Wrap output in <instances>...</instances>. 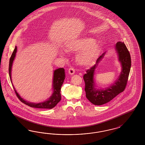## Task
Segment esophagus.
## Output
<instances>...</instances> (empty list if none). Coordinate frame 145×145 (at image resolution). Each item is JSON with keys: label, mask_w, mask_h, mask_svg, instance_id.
Returning <instances> with one entry per match:
<instances>
[{"label": "esophagus", "mask_w": 145, "mask_h": 145, "mask_svg": "<svg viewBox=\"0 0 145 145\" xmlns=\"http://www.w3.org/2000/svg\"><path fill=\"white\" fill-rule=\"evenodd\" d=\"M69 73L70 75H73L75 73V70L73 67H70V69H69Z\"/></svg>", "instance_id": "1"}]
</instances>
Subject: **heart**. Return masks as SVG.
Listing matches in <instances>:
<instances>
[{
	"mask_svg": "<svg viewBox=\"0 0 145 145\" xmlns=\"http://www.w3.org/2000/svg\"><path fill=\"white\" fill-rule=\"evenodd\" d=\"M66 49L69 51H79L77 60L82 65H89L95 60L100 51V46L94 39L83 37L73 40L66 44Z\"/></svg>",
	"mask_w": 145,
	"mask_h": 145,
	"instance_id": "1",
	"label": "heart"
}]
</instances>
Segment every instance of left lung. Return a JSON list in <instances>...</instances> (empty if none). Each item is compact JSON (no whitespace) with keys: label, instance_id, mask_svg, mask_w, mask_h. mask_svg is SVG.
<instances>
[{"label":"left lung","instance_id":"obj_1","mask_svg":"<svg viewBox=\"0 0 145 145\" xmlns=\"http://www.w3.org/2000/svg\"><path fill=\"white\" fill-rule=\"evenodd\" d=\"M115 46L122 69L119 78L113 85L105 89H96L95 88L94 71L103 58L105 52L100 56L95 65L87 70L86 73L84 75L86 97L94 105H103L106 103L125 90L131 66L130 52L123 42H118Z\"/></svg>","mask_w":145,"mask_h":145}]
</instances>
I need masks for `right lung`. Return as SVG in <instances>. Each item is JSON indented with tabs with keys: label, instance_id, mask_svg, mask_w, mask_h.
I'll return each mask as SVG.
<instances>
[{
	"label": "right lung",
	"instance_id": "1",
	"mask_svg": "<svg viewBox=\"0 0 145 145\" xmlns=\"http://www.w3.org/2000/svg\"><path fill=\"white\" fill-rule=\"evenodd\" d=\"M17 51V47L15 46V49L13 51L12 54L10 56L9 62V75L10 78V82L13 87L15 91V94L18 97V99L21 101L22 103L25 104L26 105H28L32 108H40V109H52L55 107L56 105H57L58 103L61 100V95H60V89L61 86L63 85L64 81L65 78V70L63 68H59L54 71V78H53V89L54 91L52 95L51 96L50 98L48 100L45 101L43 102L39 103H35L29 102L24 100L22 98L20 97V95L17 93L15 90L13 85L12 82V79H11V70H12V66L13 64V60L15 58V55Z\"/></svg>",
	"mask_w": 145,
	"mask_h": 145
}]
</instances>
